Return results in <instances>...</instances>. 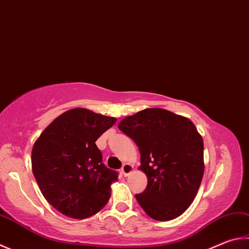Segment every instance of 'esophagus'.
<instances>
[{
    "mask_svg": "<svg viewBox=\"0 0 249 249\" xmlns=\"http://www.w3.org/2000/svg\"><path fill=\"white\" fill-rule=\"evenodd\" d=\"M133 171V165L129 163H125L122 166V173L124 174V176H128Z\"/></svg>",
    "mask_w": 249,
    "mask_h": 249,
    "instance_id": "obj_1",
    "label": "esophagus"
}]
</instances>
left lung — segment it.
Listing matches in <instances>:
<instances>
[{"label": "left lung", "mask_w": 249, "mask_h": 249, "mask_svg": "<svg viewBox=\"0 0 249 249\" xmlns=\"http://www.w3.org/2000/svg\"><path fill=\"white\" fill-rule=\"evenodd\" d=\"M119 129L138 146L140 170L148 184L135 197L144 212L158 221L179 216L199 189L203 142L186 117L163 109H146L125 117Z\"/></svg>", "instance_id": "1"}]
</instances>
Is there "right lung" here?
Instances as JSON below:
<instances>
[{
  "label": "right lung",
  "mask_w": 249,
  "mask_h": 249,
  "mask_svg": "<svg viewBox=\"0 0 249 249\" xmlns=\"http://www.w3.org/2000/svg\"><path fill=\"white\" fill-rule=\"evenodd\" d=\"M115 121L77 107L56 117L35 142V178L44 198L61 213L86 219L109 201L119 173L102 163L96 142Z\"/></svg>",
  "instance_id": "right-lung-1"
}]
</instances>
